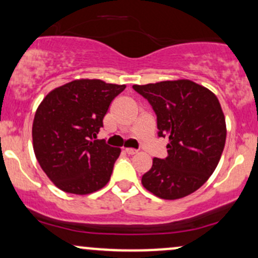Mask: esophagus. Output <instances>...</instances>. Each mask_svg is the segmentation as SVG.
<instances>
[{"label": "esophagus", "instance_id": "34e87169", "mask_svg": "<svg viewBox=\"0 0 258 258\" xmlns=\"http://www.w3.org/2000/svg\"><path fill=\"white\" fill-rule=\"evenodd\" d=\"M125 152L128 155H135L138 154V150H135V149H125Z\"/></svg>", "mask_w": 258, "mask_h": 258}]
</instances>
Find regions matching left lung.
<instances>
[{
    "mask_svg": "<svg viewBox=\"0 0 258 258\" xmlns=\"http://www.w3.org/2000/svg\"><path fill=\"white\" fill-rule=\"evenodd\" d=\"M133 88L154 109L157 135L168 138L167 157H155L141 183L162 199L196 192L214 172L225 146V118L217 96L189 80Z\"/></svg>",
    "mask_w": 258,
    "mask_h": 258,
    "instance_id": "obj_1",
    "label": "left lung"
}]
</instances>
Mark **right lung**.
Listing matches in <instances>:
<instances>
[{"label": "right lung", "instance_id": "right-lung-1", "mask_svg": "<svg viewBox=\"0 0 258 258\" xmlns=\"http://www.w3.org/2000/svg\"><path fill=\"white\" fill-rule=\"evenodd\" d=\"M124 88L101 80H75L52 90L38 107L32 129L35 157L63 192L88 195L109 181L120 149L96 138Z\"/></svg>", "mask_w": 258, "mask_h": 258}]
</instances>
